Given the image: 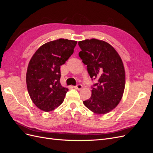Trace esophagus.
I'll return each instance as SVG.
<instances>
[{
    "label": "esophagus",
    "mask_w": 153,
    "mask_h": 153,
    "mask_svg": "<svg viewBox=\"0 0 153 153\" xmlns=\"http://www.w3.org/2000/svg\"><path fill=\"white\" fill-rule=\"evenodd\" d=\"M73 87L75 88V89H81L82 88V84H77L76 85L74 86Z\"/></svg>",
    "instance_id": "obj_1"
}]
</instances>
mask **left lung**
Listing matches in <instances>:
<instances>
[{"label": "left lung", "instance_id": "left-lung-1", "mask_svg": "<svg viewBox=\"0 0 153 153\" xmlns=\"http://www.w3.org/2000/svg\"><path fill=\"white\" fill-rule=\"evenodd\" d=\"M79 57L87 67L93 84L91 98L84 101L87 108L97 114L108 113L121 100L125 87V71L122 60L112 46L96 39L78 42Z\"/></svg>", "mask_w": 153, "mask_h": 153}]
</instances>
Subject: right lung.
<instances>
[{
    "mask_svg": "<svg viewBox=\"0 0 153 153\" xmlns=\"http://www.w3.org/2000/svg\"><path fill=\"white\" fill-rule=\"evenodd\" d=\"M76 41L59 39L43 45L29 63L27 90L37 107L50 112L61 105L68 89L60 83L61 66L73 53Z\"/></svg>",
    "mask_w": 153,
    "mask_h": 153,
    "instance_id": "right-lung-1",
    "label": "right lung"
}]
</instances>
